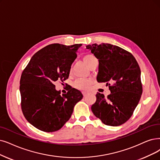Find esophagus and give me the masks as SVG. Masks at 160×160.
Masks as SVG:
<instances>
[{
  "instance_id": "obj_1",
  "label": "esophagus",
  "mask_w": 160,
  "mask_h": 160,
  "mask_svg": "<svg viewBox=\"0 0 160 160\" xmlns=\"http://www.w3.org/2000/svg\"><path fill=\"white\" fill-rule=\"evenodd\" d=\"M90 93H91V92H89V91H83V92H82V94H83L84 97H86L87 95L89 94Z\"/></svg>"
}]
</instances>
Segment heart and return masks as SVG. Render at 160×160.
I'll list each match as a JSON object with an SVG mask.
<instances>
[{
	"label": "heart",
	"instance_id": "b5f03b06",
	"mask_svg": "<svg viewBox=\"0 0 160 160\" xmlns=\"http://www.w3.org/2000/svg\"><path fill=\"white\" fill-rule=\"evenodd\" d=\"M95 60H97V59L96 58V57L92 54H87L83 56V61L88 67L90 66L91 63ZM91 82L90 80L80 79H78L75 82L74 85L76 88H78L85 89L89 87V85H91Z\"/></svg>",
	"mask_w": 160,
	"mask_h": 160
}]
</instances>
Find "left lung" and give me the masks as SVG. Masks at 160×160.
Segmentation results:
<instances>
[{
	"label": "left lung",
	"instance_id": "1",
	"mask_svg": "<svg viewBox=\"0 0 160 160\" xmlns=\"http://www.w3.org/2000/svg\"><path fill=\"white\" fill-rule=\"evenodd\" d=\"M87 48L99 62L97 81L106 82L111 92L107 98L97 92L92 112L105 125H122L131 117L142 93L138 63L132 54L113 44L95 43Z\"/></svg>",
	"mask_w": 160,
	"mask_h": 160
}]
</instances>
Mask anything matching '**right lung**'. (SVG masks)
Wrapping results in <instances>:
<instances>
[{"label": "right lung", "instance_id": "right-lung-1", "mask_svg": "<svg viewBox=\"0 0 160 160\" xmlns=\"http://www.w3.org/2000/svg\"><path fill=\"white\" fill-rule=\"evenodd\" d=\"M81 45L49 44L32 56L23 71L20 86L22 110L25 119L37 129L48 132L60 129L82 98L78 89L71 88L61 95L54 85L56 81L68 78Z\"/></svg>", "mask_w": 160, "mask_h": 160}]
</instances>
